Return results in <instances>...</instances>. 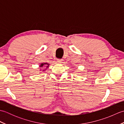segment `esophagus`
Segmentation results:
<instances>
[{
    "label": "esophagus",
    "mask_w": 124,
    "mask_h": 124,
    "mask_svg": "<svg viewBox=\"0 0 124 124\" xmlns=\"http://www.w3.org/2000/svg\"><path fill=\"white\" fill-rule=\"evenodd\" d=\"M57 62H59V63H62V59H57Z\"/></svg>",
    "instance_id": "obj_1"
}]
</instances>
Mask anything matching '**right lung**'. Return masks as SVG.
I'll use <instances>...</instances> for the list:
<instances>
[{"label": "right lung", "instance_id": "add662e5", "mask_svg": "<svg viewBox=\"0 0 124 124\" xmlns=\"http://www.w3.org/2000/svg\"><path fill=\"white\" fill-rule=\"evenodd\" d=\"M47 65V66L46 65ZM44 65H46V66L47 67L46 68H48V67H49V64L48 63H41V64L40 65V66H39V67L41 68V67H43ZM44 70H44L43 71H44Z\"/></svg>", "mask_w": 124, "mask_h": 124}]
</instances>
